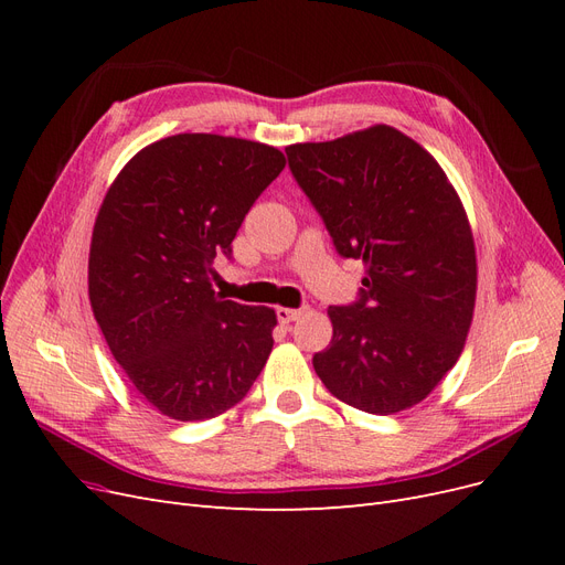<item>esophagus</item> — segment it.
I'll return each instance as SVG.
<instances>
[{
    "label": "esophagus",
    "instance_id": "esophagus-1",
    "mask_svg": "<svg viewBox=\"0 0 565 565\" xmlns=\"http://www.w3.org/2000/svg\"><path fill=\"white\" fill-rule=\"evenodd\" d=\"M276 313H278L280 324H289V322H295L297 318L303 316V309H287V306H280Z\"/></svg>",
    "mask_w": 565,
    "mask_h": 565
}]
</instances>
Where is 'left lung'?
Returning <instances> with one entry per match:
<instances>
[{"mask_svg":"<svg viewBox=\"0 0 565 565\" xmlns=\"http://www.w3.org/2000/svg\"><path fill=\"white\" fill-rule=\"evenodd\" d=\"M285 152L337 252L365 266L361 299L328 309L316 374L370 415L422 403L459 361L476 306V245L455 185L388 125Z\"/></svg>","mask_w":565,"mask_h":565,"instance_id":"8db88e82","label":"left lung"}]
</instances>
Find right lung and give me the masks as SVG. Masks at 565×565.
<instances>
[{"mask_svg": "<svg viewBox=\"0 0 565 565\" xmlns=\"http://www.w3.org/2000/svg\"><path fill=\"white\" fill-rule=\"evenodd\" d=\"M285 162L259 141L177 134L136 152L100 202L92 311L129 382L167 417L226 413L268 361L276 311L224 299L210 276Z\"/></svg>", "mask_w": 565, "mask_h": 565, "instance_id": "1", "label": "right lung"}]
</instances>
